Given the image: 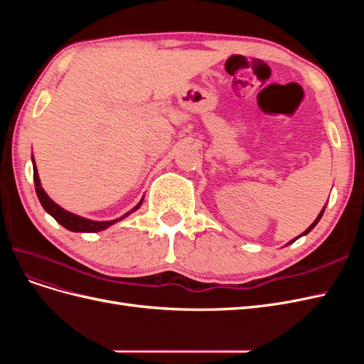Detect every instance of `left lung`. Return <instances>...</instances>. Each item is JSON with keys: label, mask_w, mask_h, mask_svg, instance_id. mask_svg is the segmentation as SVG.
<instances>
[{"label": "left lung", "mask_w": 364, "mask_h": 364, "mask_svg": "<svg viewBox=\"0 0 364 364\" xmlns=\"http://www.w3.org/2000/svg\"><path fill=\"white\" fill-rule=\"evenodd\" d=\"M323 211H325V208H323V209H322V211H321V214H318V215H317V218H316V220H314V222H313V223H311V226H310V228H308V229H306V230H304V232H302V234H301V235H299V237H296V238H294V240H291V241H290V243H289V245H291V243H293V241H296V240H297V238H301V237H304V235H306V234H308V232H310V230H311V229H313V228H314V226H316V225H317V223H318V220H321V218H322V215H323Z\"/></svg>", "instance_id": "1"}]
</instances>
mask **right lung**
Wrapping results in <instances>:
<instances>
[{
  "instance_id": "1",
  "label": "right lung",
  "mask_w": 364,
  "mask_h": 364,
  "mask_svg": "<svg viewBox=\"0 0 364 364\" xmlns=\"http://www.w3.org/2000/svg\"><path fill=\"white\" fill-rule=\"evenodd\" d=\"M31 162H33V179H35V188H36V194H38V199L41 202V205L43 206V209L56 220L58 223H60L63 228H67L68 230H73V232H100V230H105L107 229L109 226L115 225L117 222H119V220L126 218L129 214L135 213L136 209L141 206L142 200H144V197L139 200V203L132 208L129 213H126L124 215H121L119 218H115V220H107V222H95V220H90V218H85V217H80V215H75L70 211H65V209L62 206H59L58 203H54L48 194L43 191L42 185H41V181H39V174H38V168H36V164H35V159L31 158Z\"/></svg>"
}]
</instances>
